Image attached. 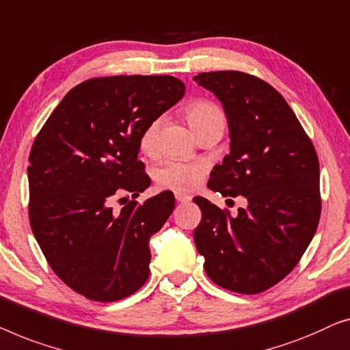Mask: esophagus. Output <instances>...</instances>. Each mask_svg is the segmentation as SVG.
<instances>
[{"mask_svg": "<svg viewBox=\"0 0 350 350\" xmlns=\"http://www.w3.org/2000/svg\"><path fill=\"white\" fill-rule=\"evenodd\" d=\"M174 196H176V201H177V203H189V201L191 200V196H190V195L179 193V191H177V193H176Z\"/></svg>", "mask_w": 350, "mask_h": 350, "instance_id": "1", "label": "esophagus"}]
</instances>
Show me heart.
<instances>
[{
	"instance_id": "1",
	"label": "heart",
	"mask_w": 350,
	"mask_h": 350,
	"mask_svg": "<svg viewBox=\"0 0 350 350\" xmlns=\"http://www.w3.org/2000/svg\"><path fill=\"white\" fill-rule=\"evenodd\" d=\"M184 117L187 124L198 137L203 133L219 130H225V114L222 107L209 100H193L187 103L184 106ZM160 119L150 120L144 128H142L137 146H139L141 154L147 157L155 155L157 146H159V131H160ZM206 166L203 163H189V161H165L163 165L159 166L154 173L155 184L160 189L173 190V191H191L201 184L204 179Z\"/></svg>"
}]
</instances>
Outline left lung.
Instances as JSON below:
<instances>
[{
    "instance_id": "1",
    "label": "left lung",
    "mask_w": 350,
    "mask_h": 350,
    "mask_svg": "<svg viewBox=\"0 0 350 350\" xmlns=\"http://www.w3.org/2000/svg\"><path fill=\"white\" fill-rule=\"evenodd\" d=\"M193 81L222 101L231 136L230 154L215 166L208 187L249 201L231 215L195 196L201 209L196 249L214 284L236 293H262L297 267L317 230V152L287 101L260 77L211 71Z\"/></svg>"
}]
</instances>
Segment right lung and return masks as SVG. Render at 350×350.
<instances>
[{"instance_id": "1", "label": "right lung", "mask_w": 350, "mask_h": 350, "mask_svg": "<svg viewBox=\"0 0 350 350\" xmlns=\"http://www.w3.org/2000/svg\"><path fill=\"white\" fill-rule=\"evenodd\" d=\"M184 93L173 76L92 77L38 133L28 159L29 225L53 273L82 297L119 301L149 278V238L173 213L174 195L130 200L119 213L111 203L149 187L137 139Z\"/></svg>"}]
</instances>
